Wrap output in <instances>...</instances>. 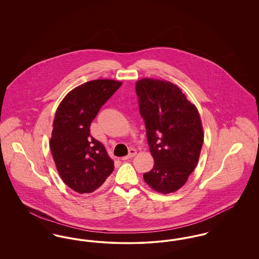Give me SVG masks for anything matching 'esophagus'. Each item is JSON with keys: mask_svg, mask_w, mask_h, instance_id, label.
<instances>
[{"mask_svg": "<svg viewBox=\"0 0 259 259\" xmlns=\"http://www.w3.org/2000/svg\"><path fill=\"white\" fill-rule=\"evenodd\" d=\"M136 154H137V150H136L135 148H130L128 155L122 157V160H127V159H129V158H131V157H134Z\"/></svg>", "mask_w": 259, "mask_h": 259, "instance_id": "esophagus-1", "label": "esophagus"}]
</instances>
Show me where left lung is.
Returning a JSON list of instances; mask_svg holds the SVG:
<instances>
[{"label":"left lung","instance_id":"left-lung-1","mask_svg":"<svg viewBox=\"0 0 259 259\" xmlns=\"http://www.w3.org/2000/svg\"><path fill=\"white\" fill-rule=\"evenodd\" d=\"M136 93L154 159L144 180L157 192L172 193L185 185L197 165L204 141L199 112L169 81L141 79Z\"/></svg>","mask_w":259,"mask_h":259}]
</instances>
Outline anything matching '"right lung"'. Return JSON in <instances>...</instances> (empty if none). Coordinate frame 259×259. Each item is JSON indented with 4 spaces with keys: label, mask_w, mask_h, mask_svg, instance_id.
I'll return each mask as SVG.
<instances>
[{
    "label": "right lung",
    "mask_w": 259,
    "mask_h": 259,
    "mask_svg": "<svg viewBox=\"0 0 259 259\" xmlns=\"http://www.w3.org/2000/svg\"><path fill=\"white\" fill-rule=\"evenodd\" d=\"M121 84L112 79L85 82L67 94L55 113L51 153L63 182L78 193L96 190L114 169L103 144L90 135V124Z\"/></svg>",
    "instance_id": "obj_1"
}]
</instances>
